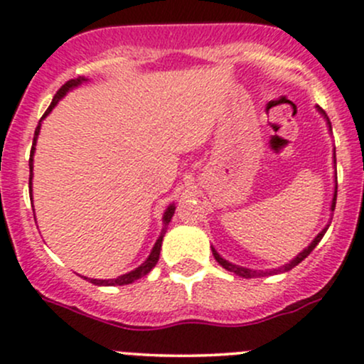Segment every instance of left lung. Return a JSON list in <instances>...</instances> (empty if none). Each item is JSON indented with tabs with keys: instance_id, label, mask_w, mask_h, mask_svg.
<instances>
[{
	"instance_id": "1",
	"label": "left lung",
	"mask_w": 364,
	"mask_h": 364,
	"mask_svg": "<svg viewBox=\"0 0 364 364\" xmlns=\"http://www.w3.org/2000/svg\"><path fill=\"white\" fill-rule=\"evenodd\" d=\"M318 111L321 112V114L324 116V119L328 121V127H330V130H331V123H330V119H328V116H326V112L323 111L321 107H319L318 105ZM335 203H337V189H335V194H333V201H331V212H333L335 210ZM326 229H328V225L326 228H324L321 232L318 234V236L314 237V241H312L311 245L307 246L306 250H304V252H300L299 255L295 257V259H293L290 264H284L283 267H279V269H272V271H253V269H246V267H240V265H234V264H230V262H228L225 259H222L220 255H218L217 253V250L213 248L212 246V252H213V257H215V260L218 262V264L222 265V267L225 269V271H230V272H234V274L236 276H241V277H259V276H269V274H279V272H287V271H290V269H293L295 267V265H299L300 262H302L304 259H306V257L309 255V253L312 252V250L316 248V246H318V243L319 241L323 240V236H324V232H326Z\"/></svg>"
}]
</instances>
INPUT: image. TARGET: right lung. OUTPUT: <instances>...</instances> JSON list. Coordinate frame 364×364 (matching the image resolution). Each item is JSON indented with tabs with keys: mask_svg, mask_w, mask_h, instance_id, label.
<instances>
[{
	"mask_svg": "<svg viewBox=\"0 0 364 364\" xmlns=\"http://www.w3.org/2000/svg\"><path fill=\"white\" fill-rule=\"evenodd\" d=\"M83 81H87V80L80 76V77H76V80H69L68 83L62 85L60 90H58V92L55 93V97H53V100H52V104H50V107L46 109V112H45V114H43V118L40 119V123H38L36 130H34V142H33V149H31V158H29V171H31V175H29V193H31V198H33V189H31V186H33V182H31V181H33V154H34V149H36V147H34V146H36V139H38V135H40L41 121L45 119L46 116L50 114V112H52V109L55 107L58 100H60L62 97H64L65 93L69 92V90L80 87V85L83 83ZM173 213H175V205H170L166 208L165 215H163V224H165V228H163V230H161V236L158 237V241H156L154 248H152V252H151V255L147 257V260L144 262L142 265H139V267L134 269V271H130V272H128V274L114 277V279H90V277H85V279H88L90 283L97 284V287H123V284H130V283H134V281L140 279V277L149 274L151 269L154 267V265L158 264V260H159V252H161L163 236H165L166 225L170 224V220H171V217H173Z\"/></svg>",
	"mask_w": 364,
	"mask_h": 364,
	"instance_id": "obj_1",
	"label": "right lung"
}]
</instances>
